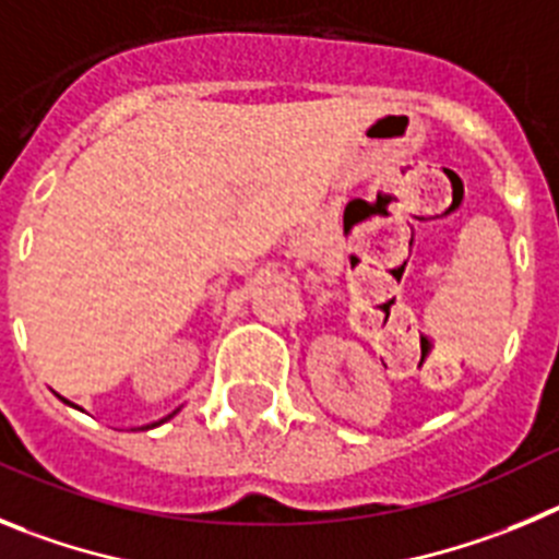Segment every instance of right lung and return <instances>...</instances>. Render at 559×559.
<instances>
[{"label": "right lung", "instance_id": "add662e5", "mask_svg": "<svg viewBox=\"0 0 559 559\" xmlns=\"http://www.w3.org/2000/svg\"><path fill=\"white\" fill-rule=\"evenodd\" d=\"M63 401H67V399H63ZM67 404H69V401H67ZM175 412H178V409H175ZM175 412H173V415H175ZM173 415H167V417H164V420H169V417H173ZM164 420H158V424H153V426H160V424H164ZM153 426H144V429H153Z\"/></svg>", "mask_w": 559, "mask_h": 559}]
</instances>
